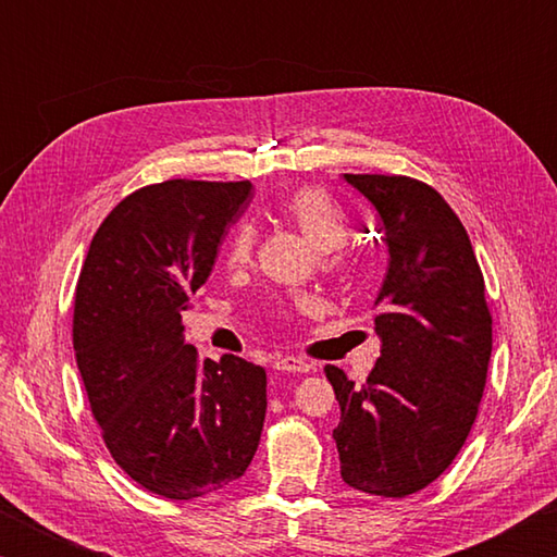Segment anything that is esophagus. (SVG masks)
Masks as SVG:
<instances>
[{
    "label": "esophagus",
    "instance_id": "obj_1",
    "mask_svg": "<svg viewBox=\"0 0 557 557\" xmlns=\"http://www.w3.org/2000/svg\"><path fill=\"white\" fill-rule=\"evenodd\" d=\"M272 369L277 371H287V373H309L314 369L312 363L305 361V358H297V356H282L277 358L275 363H272Z\"/></svg>",
    "mask_w": 557,
    "mask_h": 557
}]
</instances>
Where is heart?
<instances>
[{
    "label": "heart",
    "mask_w": 557,
    "mask_h": 557,
    "mask_svg": "<svg viewBox=\"0 0 557 557\" xmlns=\"http://www.w3.org/2000/svg\"><path fill=\"white\" fill-rule=\"evenodd\" d=\"M282 219L289 221L305 238L319 248V262L324 272H344L348 265L342 245L348 238V215L344 213L332 196L319 186H301L292 191L280 206ZM256 248V228L243 223L235 228L228 243V262L231 265H245ZM314 301L309 297H292L287 301H277L272 307V317L307 314L312 312Z\"/></svg>",
    "instance_id": "obj_1"
}]
</instances>
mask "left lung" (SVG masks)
<instances>
[{
    "mask_svg": "<svg viewBox=\"0 0 557 557\" xmlns=\"http://www.w3.org/2000/svg\"><path fill=\"white\" fill-rule=\"evenodd\" d=\"M373 203L388 245L375 297L381 358L363 385L326 366L342 422V479L403 498L445 471L474 425L492 358V312L474 248L449 203L398 174H344Z\"/></svg>",
    "mask_w": 557,
    "mask_h": 557,
    "instance_id": "1",
    "label": "left lung"
}]
</instances>
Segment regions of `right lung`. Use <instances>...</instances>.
Returning <instances> with one entry per match:
<instances>
[{
    "label": "right lung",
    "instance_id": "add662e5",
    "mask_svg": "<svg viewBox=\"0 0 557 557\" xmlns=\"http://www.w3.org/2000/svg\"><path fill=\"white\" fill-rule=\"evenodd\" d=\"M250 188H137L92 235L75 287V361L106 447L139 486L176 502L243 476L265 422V369L233 354L201 363L182 324Z\"/></svg>",
    "mask_w": 557,
    "mask_h": 557
}]
</instances>
